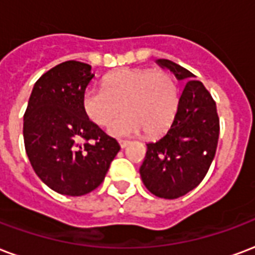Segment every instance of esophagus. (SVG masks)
Masks as SVG:
<instances>
[{
	"instance_id": "1",
	"label": "esophagus",
	"mask_w": 255,
	"mask_h": 255,
	"mask_svg": "<svg viewBox=\"0 0 255 255\" xmlns=\"http://www.w3.org/2000/svg\"><path fill=\"white\" fill-rule=\"evenodd\" d=\"M119 144H120V147H126L129 144V140H122V139H120V140H119Z\"/></svg>"
}]
</instances>
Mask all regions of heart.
<instances>
[{
	"instance_id": "1",
	"label": "heart",
	"mask_w": 255,
	"mask_h": 255,
	"mask_svg": "<svg viewBox=\"0 0 255 255\" xmlns=\"http://www.w3.org/2000/svg\"><path fill=\"white\" fill-rule=\"evenodd\" d=\"M180 105V89L165 70L122 69L105 77L104 88L89 86L82 107L90 122L107 127L120 111L124 115L109 127L113 136L144 132L161 135L170 127Z\"/></svg>"
}]
</instances>
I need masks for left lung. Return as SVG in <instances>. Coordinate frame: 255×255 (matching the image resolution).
I'll use <instances>...</instances> for the list:
<instances>
[{
	"label": "left lung",
	"mask_w": 255,
	"mask_h": 255,
	"mask_svg": "<svg viewBox=\"0 0 255 255\" xmlns=\"http://www.w3.org/2000/svg\"><path fill=\"white\" fill-rule=\"evenodd\" d=\"M158 63L178 80L186 81L170 129L155 143L147 144L140 175L152 195L178 199L203 181L218 147L219 115L216 103L195 74L169 59Z\"/></svg>",
	"instance_id": "8db88e82"
}]
</instances>
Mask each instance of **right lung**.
<instances>
[{
	"mask_svg": "<svg viewBox=\"0 0 255 255\" xmlns=\"http://www.w3.org/2000/svg\"><path fill=\"white\" fill-rule=\"evenodd\" d=\"M92 66L67 60L41 75L24 113V144L33 170L60 195L82 196L105 178L120 150L82 107Z\"/></svg>",
	"mask_w": 255,
	"mask_h": 255,
	"instance_id": "1",
	"label": "right lung"
}]
</instances>
